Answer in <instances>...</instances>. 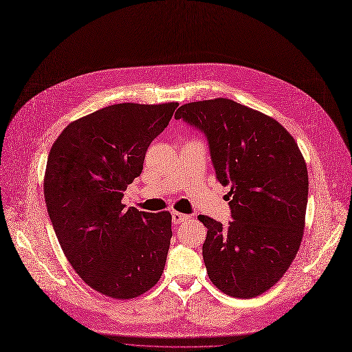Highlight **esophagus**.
Wrapping results in <instances>:
<instances>
[{"label":"esophagus","instance_id":"esophagus-1","mask_svg":"<svg viewBox=\"0 0 352 352\" xmlns=\"http://www.w3.org/2000/svg\"><path fill=\"white\" fill-rule=\"evenodd\" d=\"M171 216H173V223H174L175 226H177V225H181L182 221H186L188 219H190V216L184 214V213H179V212H173Z\"/></svg>","mask_w":352,"mask_h":352}]
</instances>
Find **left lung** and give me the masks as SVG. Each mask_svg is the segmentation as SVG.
Returning a JSON list of instances; mask_svg holds the SVG:
<instances>
[{
	"mask_svg": "<svg viewBox=\"0 0 352 352\" xmlns=\"http://www.w3.org/2000/svg\"><path fill=\"white\" fill-rule=\"evenodd\" d=\"M208 139L216 178L230 186L226 226L208 229L202 255L209 279L233 298H255L291 267L302 243L309 178L303 155L275 119L232 100L185 104L175 112Z\"/></svg>",
	"mask_w": 352,
	"mask_h": 352,
	"instance_id": "8db88e82",
	"label": "left lung"
}]
</instances>
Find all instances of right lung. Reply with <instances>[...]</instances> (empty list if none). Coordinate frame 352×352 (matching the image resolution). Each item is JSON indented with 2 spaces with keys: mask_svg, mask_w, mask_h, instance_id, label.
<instances>
[{
  "mask_svg": "<svg viewBox=\"0 0 352 352\" xmlns=\"http://www.w3.org/2000/svg\"><path fill=\"white\" fill-rule=\"evenodd\" d=\"M177 107L102 108L70 123L49 153L43 189L54 233L80 278L105 296L138 298L164 271L171 214L126 208L122 198Z\"/></svg>",
  "mask_w": 352,
  "mask_h": 352,
  "instance_id": "right-lung-1",
  "label": "right lung"
}]
</instances>
